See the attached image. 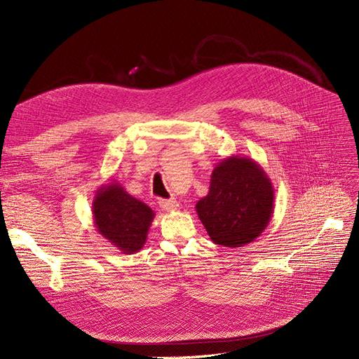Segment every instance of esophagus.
<instances>
[{"instance_id":"34e87169","label":"esophagus","mask_w":359,"mask_h":359,"mask_svg":"<svg viewBox=\"0 0 359 359\" xmlns=\"http://www.w3.org/2000/svg\"><path fill=\"white\" fill-rule=\"evenodd\" d=\"M158 205H160V208H163L165 211H175V210H178V206H180V203L177 202V201H168V199H161L160 202H158Z\"/></svg>"}]
</instances>
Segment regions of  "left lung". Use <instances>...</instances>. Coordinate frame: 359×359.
I'll return each instance as SVG.
<instances>
[{"label": "left lung", "mask_w": 359, "mask_h": 359, "mask_svg": "<svg viewBox=\"0 0 359 359\" xmlns=\"http://www.w3.org/2000/svg\"><path fill=\"white\" fill-rule=\"evenodd\" d=\"M196 212L212 243L243 247L253 243L274 212V187L260 165L248 157L223 158L211 173L210 190Z\"/></svg>", "instance_id": "1"}]
</instances>
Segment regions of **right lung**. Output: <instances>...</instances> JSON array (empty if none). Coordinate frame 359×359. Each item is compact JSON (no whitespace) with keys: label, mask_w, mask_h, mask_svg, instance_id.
I'll list each match as a JSON object with an SVG mask.
<instances>
[{"label":"right lung","mask_w":359,"mask_h":359,"mask_svg":"<svg viewBox=\"0 0 359 359\" xmlns=\"http://www.w3.org/2000/svg\"><path fill=\"white\" fill-rule=\"evenodd\" d=\"M154 211L128 194L121 184L111 181L95 191L93 219L95 229L124 255L144 247Z\"/></svg>","instance_id":"add662e5"}]
</instances>
